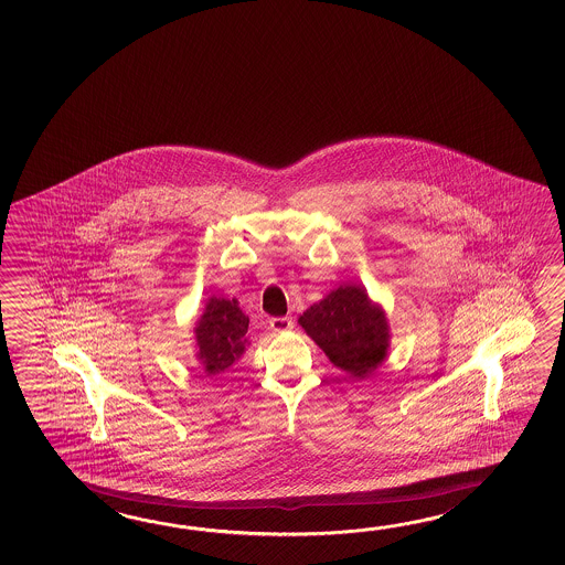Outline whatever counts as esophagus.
I'll return each instance as SVG.
<instances>
[{
    "label": "esophagus",
    "mask_w": 565,
    "mask_h": 565,
    "mask_svg": "<svg viewBox=\"0 0 565 565\" xmlns=\"http://www.w3.org/2000/svg\"><path fill=\"white\" fill-rule=\"evenodd\" d=\"M268 323H270V329L275 333H285V331L292 329V321L288 317H273Z\"/></svg>",
    "instance_id": "1"
}]
</instances>
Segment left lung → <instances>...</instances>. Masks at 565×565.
<instances>
[{
  "label": "left lung",
  "mask_w": 565,
  "mask_h": 565,
  "mask_svg": "<svg viewBox=\"0 0 565 565\" xmlns=\"http://www.w3.org/2000/svg\"><path fill=\"white\" fill-rule=\"evenodd\" d=\"M299 324L335 367L353 377L372 375L387 358V317L361 285L333 288L300 315Z\"/></svg>",
  "instance_id": "left-lung-1"
}]
</instances>
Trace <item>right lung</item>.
Returning a JSON list of instances; mask_svg holds the SVG:
<instances>
[{
  "label": "right lung",
  "mask_w": 565,
  "mask_h": 565,
  "mask_svg": "<svg viewBox=\"0 0 565 565\" xmlns=\"http://www.w3.org/2000/svg\"><path fill=\"white\" fill-rule=\"evenodd\" d=\"M248 317L242 312L236 299L210 297L202 317L193 327L195 358L205 375L226 372L244 355L248 341Z\"/></svg>",
  "instance_id": "right-lung-1"
}]
</instances>
